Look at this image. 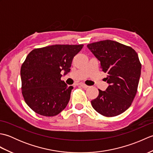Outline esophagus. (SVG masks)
Listing matches in <instances>:
<instances>
[{
	"instance_id": "obj_1",
	"label": "esophagus",
	"mask_w": 153,
	"mask_h": 153,
	"mask_svg": "<svg viewBox=\"0 0 153 153\" xmlns=\"http://www.w3.org/2000/svg\"><path fill=\"white\" fill-rule=\"evenodd\" d=\"M79 85H80V86H82V87H83V88H87V87H89L88 85H85V83H79Z\"/></svg>"
}]
</instances>
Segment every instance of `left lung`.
Wrapping results in <instances>:
<instances>
[{
	"label": "left lung",
	"mask_w": 153,
	"mask_h": 153,
	"mask_svg": "<svg viewBox=\"0 0 153 153\" xmlns=\"http://www.w3.org/2000/svg\"><path fill=\"white\" fill-rule=\"evenodd\" d=\"M100 62V68L107 74L109 84L106 91L91 100L93 108L106 117L121 114L131 105L141 76V64L134 49L111 40L87 45Z\"/></svg>",
	"instance_id": "obj_1"
}]
</instances>
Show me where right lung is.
Wrapping results in <instances>:
<instances>
[{
	"mask_svg": "<svg viewBox=\"0 0 153 153\" xmlns=\"http://www.w3.org/2000/svg\"><path fill=\"white\" fill-rule=\"evenodd\" d=\"M83 45H54L35 48L21 67L22 93L35 112L54 116L66 108L72 86L61 80V71L70 72L74 57Z\"/></svg>",
	"mask_w": 153,
	"mask_h": 153,
	"instance_id": "right-lung-1",
	"label": "right lung"
}]
</instances>
